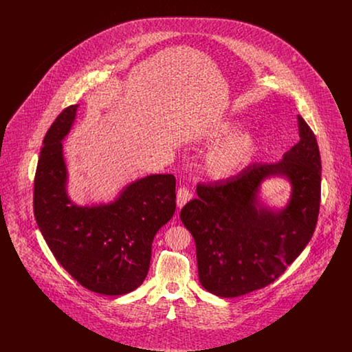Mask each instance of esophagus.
<instances>
[{
    "mask_svg": "<svg viewBox=\"0 0 352 352\" xmlns=\"http://www.w3.org/2000/svg\"><path fill=\"white\" fill-rule=\"evenodd\" d=\"M192 198V194L190 192V190L187 187H179L178 192H177V204L179 208H182L187 201Z\"/></svg>",
    "mask_w": 352,
    "mask_h": 352,
    "instance_id": "esophagus-1",
    "label": "esophagus"
}]
</instances>
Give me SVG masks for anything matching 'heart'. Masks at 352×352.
<instances>
[{
  "label": "heart",
  "instance_id": "b5f03b06",
  "mask_svg": "<svg viewBox=\"0 0 352 352\" xmlns=\"http://www.w3.org/2000/svg\"><path fill=\"white\" fill-rule=\"evenodd\" d=\"M243 128L237 120L223 122L215 133L217 141H226L211 151L206 168L215 179H227L240 174L251 165L258 151L260 138L254 133H244L234 137Z\"/></svg>",
  "mask_w": 352,
  "mask_h": 352
}]
</instances>
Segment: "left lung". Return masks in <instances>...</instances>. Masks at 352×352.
<instances>
[{
	"label": "left lung",
	"mask_w": 352,
	"mask_h": 352,
	"mask_svg": "<svg viewBox=\"0 0 352 352\" xmlns=\"http://www.w3.org/2000/svg\"><path fill=\"white\" fill-rule=\"evenodd\" d=\"M300 141L280 162L253 164L215 184H198L181 220L197 247L201 286L224 298L244 296L277 280L314 234L320 204L317 138L298 116ZM281 176L292 186L284 209L258 199L261 184Z\"/></svg>",
	"instance_id": "1"
}]
</instances>
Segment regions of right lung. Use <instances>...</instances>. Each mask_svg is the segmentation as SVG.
<instances>
[{
	"label": "right lung",
	"instance_id": "1",
	"mask_svg": "<svg viewBox=\"0 0 352 352\" xmlns=\"http://www.w3.org/2000/svg\"><path fill=\"white\" fill-rule=\"evenodd\" d=\"M78 108H66L45 135L34 179V215L52 254L79 284L121 296L148 274L153 239L175 212V178L153 174L137 179L107 204L72 203L62 141Z\"/></svg>",
	"mask_w": 352,
	"mask_h": 352
}]
</instances>
